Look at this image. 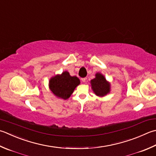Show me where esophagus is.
<instances>
[{
    "label": "esophagus",
    "mask_w": 156,
    "mask_h": 156,
    "mask_svg": "<svg viewBox=\"0 0 156 156\" xmlns=\"http://www.w3.org/2000/svg\"><path fill=\"white\" fill-rule=\"evenodd\" d=\"M81 80H82V82H86V81H87V78H82V79H81Z\"/></svg>",
    "instance_id": "obj_1"
}]
</instances>
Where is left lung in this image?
I'll return each instance as SVG.
<instances>
[{
  "label": "left lung",
  "mask_w": 156,
  "mask_h": 156,
  "mask_svg": "<svg viewBox=\"0 0 156 156\" xmlns=\"http://www.w3.org/2000/svg\"><path fill=\"white\" fill-rule=\"evenodd\" d=\"M90 83L91 88L97 97H105L110 93V82L107 80L105 76L99 72L96 73L95 78L91 80Z\"/></svg>",
  "instance_id": "obj_1"
}]
</instances>
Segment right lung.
Wrapping results in <instances>:
<instances>
[{
    "label": "right lung",
    "instance_id": "1",
    "mask_svg": "<svg viewBox=\"0 0 156 156\" xmlns=\"http://www.w3.org/2000/svg\"><path fill=\"white\" fill-rule=\"evenodd\" d=\"M80 84V79L76 76H71L67 71L57 74L50 78L48 87L57 98L66 100L69 99L76 87Z\"/></svg>",
    "mask_w": 156,
    "mask_h": 156
}]
</instances>
